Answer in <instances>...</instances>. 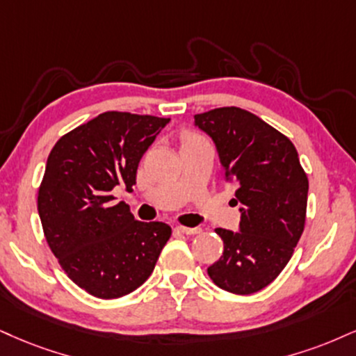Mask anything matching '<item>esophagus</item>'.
<instances>
[{
	"instance_id": "1",
	"label": "esophagus",
	"mask_w": 356,
	"mask_h": 356,
	"mask_svg": "<svg viewBox=\"0 0 356 356\" xmlns=\"http://www.w3.org/2000/svg\"><path fill=\"white\" fill-rule=\"evenodd\" d=\"M177 230H179V232L186 234V235H195V234L202 232V230H200V227H184V225H181V227H177Z\"/></svg>"
}]
</instances>
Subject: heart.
Wrapping results in <instances>:
<instances>
[{"label":"heart","mask_w":356,"mask_h":356,"mask_svg":"<svg viewBox=\"0 0 356 356\" xmlns=\"http://www.w3.org/2000/svg\"><path fill=\"white\" fill-rule=\"evenodd\" d=\"M199 140H205V139H204L202 136L195 134V132H189V134L184 136V139H182V145H186V144H192V143H199Z\"/></svg>","instance_id":"obj_1"}]
</instances>
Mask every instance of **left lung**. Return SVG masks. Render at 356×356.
Returning a JSON list of instances; mask_svg holds the SVG:
<instances>
[{
	"label": "left lung",
	"instance_id": "1",
	"mask_svg": "<svg viewBox=\"0 0 356 356\" xmlns=\"http://www.w3.org/2000/svg\"><path fill=\"white\" fill-rule=\"evenodd\" d=\"M194 118L216 143L225 182L237 184L242 204L241 232L216 229L224 252L207 273L225 292L255 293L280 275L300 241L308 177L292 140L259 115L229 106Z\"/></svg>",
	"mask_w": 356,
	"mask_h": 356
}]
</instances>
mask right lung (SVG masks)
Here are the masks:
<instances>
[{
	"label": "right lung",
	"instance_id": "add662e5",
	"mask_svg": "<svg viewBox=\"0 0 356 356\" xmlns=\"http://www.w3.org/2000/svg\"><path fill=\"white\" fill-rule=\"evenodd\" d=\"M169 118L108 111L51 149L38 212L51 252L67 277L97 298H119L147 280L172 235L164 222L136 220L115 186L132 191L140 157Z\"/></svg>",
	"mask_w": 356,
	"mask_h": 356
}]
</instances>
